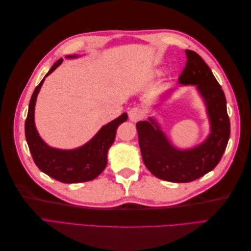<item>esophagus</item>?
I'll return each mask as SVG.
<instances>
[{"instance_id":"1","label":"esophagus","mask_w":251,"mask_h":251,"mask_svg":"<svg viewBox=\"0 0 251 251\" xmlns=\"http://www.w3.org/2000/svg\"><path fill=\"white\" fill-rule=\"evenodd\" d=\"M143 116H144V112L139 107H134L130 111H128V117H130V119L132 121H134V123L142 119Z\"/></svg>"}]
</instances>
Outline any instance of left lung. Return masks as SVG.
Masks as SVG:
<instances>
[{
    "label": "left lung",
    "mask_w": 251,
    "mask_h": 251,
    "mask_svg": "<svg viewBox=\"0 0 251 251\" xmlns=\"http://www.w3.org/2000/svg\"><path fill=\"white\" fill-rule=\"evenodd\" d=\"M186 65L179 85L197 86L206 105L210 133L199 146L187 150L175 148L157 121L136 124L143 162L155 177L176 183H186L214 170L224 154L230 136L226 98L221 86L203 58L185 50Z\"/></svg>",
    "instance_id": "obj_1"
}]
</instances>
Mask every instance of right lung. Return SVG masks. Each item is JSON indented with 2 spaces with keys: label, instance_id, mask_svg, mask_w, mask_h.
<instances>
[{
  "label": "right lung",
  "instance_id": "right-lung-1",
  "mask_svg": "<svg viewBox=\"0 0 251 251\" xmlns=\"http://www.w3.org/2000/svg\"><path fill=\"white\" fill-rule=\"evenodd\" d=\"M77 56L74 54L66 57L75 58ZM62 62L63 58H60L54 63L34 90L25 121V136L33 161L43 173L63 183H79L95 179L104 170L108 162V151L115 140L117 127L127 119V114H121L118 118L103 126L92 139L80 148L58 150L49 147L37 133L34 124V108L37 94L45 78Z\"/></svg>",
  "mask_w": 251,
  "mask_h": 251
}]
</instances>
